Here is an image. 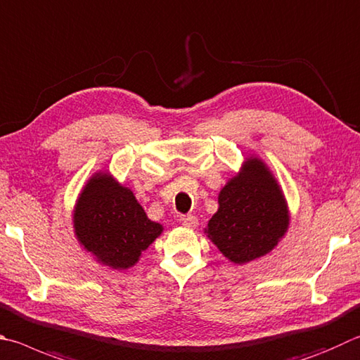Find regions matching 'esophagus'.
I'll list each match as a JSON object with an SVG mask.
<instances>
[{
  "instance_id": "34e87169",
  "label": "esophagus",
  "mask_w": 360,
  "mask_h": 360,
  "mask_svg": "<svg viewBox=\"0 0 360 360\" xmlns=\"http://www.w3.org/2000/svg\"><path fill=\"white\" fill-rule=\"evenodd\" d=\"M181 224L186 228H197L198 226V219L195 215L188 214V215H181Z\"/></svg>"
}]
</instances>
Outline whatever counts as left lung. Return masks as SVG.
<instances>
[{
    "label": "left lung",
    "mask_w": 360,
    "mask_h": 360,
    "mask_svg": "<svg viewBox=\"0 0 360 360\" xmlns=\"http://www.w3.org/2000/svg\"><path fill=\"white\" fill-rule=\"evenodd\" d=\"M288 226L282 187L269 167L250 155L220 191L219 209L205 233L231 263L245 264L274 250Z\"/></svg>",
    "instance_id": "left-lung-1"
}]
</instances>
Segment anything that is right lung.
Masks as SVG:
<instances>
[{
  "mask_svg": "<svg viewBox=\"0 0 360 360\" xmlns=\"http://www.w3.org/2000/svg\"><path fill=\"white\" fill-rule=\"evenodd\" d=\"M75 238L97 263L124 271L139 263L163 226L148 219L129 187L97 172L78 195L72 214Z\"/></svg>",
  "mask_w": 360,
  "mask_h": 360,
  "instance_id": "right-lung-1",
  "label": "right lung"
}]
</instances>
